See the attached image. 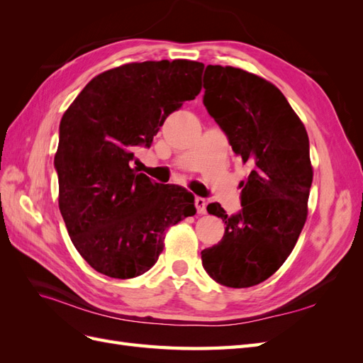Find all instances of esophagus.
I'll return each instance as SVG.
<instances>
[{"label": "esophagus", "mask_w": 363, "mask_h": 363, "mask_svg": "<svg viewBox=\"0 0 363 363\" xmlns=\"http://www.w3.org/2000/svg\"><path fill=\"white\" fill-rule=\"evenodd\" d=\"M206 206H207L206 200L201 199V196H196V199H195L196 212H199V213H206Z\"/></svg>", "instance_id": "obj_1"}]
</instances>
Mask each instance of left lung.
I'll return each mask as SVG.
<instances>
[{
  "label": "left lung",
  "mask_w": 363,
  "mask_h": 363,
  "mask_svg": "<svg viewBox=\"0 0 363 363\" xmlns=\"http://www.w3.org/2000/svg\"><path fill=\"white\" fill-rule=\"evenodd\" d=\"M203 83L208 115L251 168L239 184L238 213L228 216L219 203L207 206L225 232L201 251L203 268L224 286L250 288L283 265L304 227L313 179L309 138L284 95L260 77L208 65Z\"/></svg>",
  "instance_id": "1"
}]
</instances>
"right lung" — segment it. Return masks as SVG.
<instances>
[{"instance_id":"obj_1","label":"right lung","mask_w":363,"mask_h":363,"mask_svg":"<svg viewBox=\"0 0 363 363\" xmlns=\"http://www.w3.org/2000/svg\"><path fill=\"white\" fill-rule=\"evenodd\" d=\"M204 65L192 60L128 63L96 75L63 113L54 168L59 208L89 265L112 279L147 272L164 232L195 215V196L131 168L135 148L201 91Z\"/></svg>"}]
</instances>
